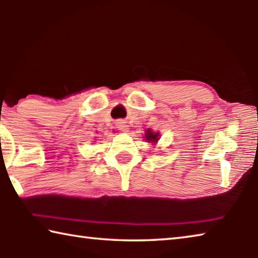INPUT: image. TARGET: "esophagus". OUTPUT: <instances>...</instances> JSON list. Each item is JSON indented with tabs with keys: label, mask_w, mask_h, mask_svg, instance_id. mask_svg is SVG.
<instances>
[{
	"label": "esophagus",
	"mask_w": 258,
	"mask_h": 258,
	"mask_svg": "<svg viewBox=\"0 0 258 258\" xmlns=\"http://www.w3.org/2000/svg\"><path fill=\"white\" fill-rule=\"evenodd\" d=\"M117 127H118L120 131H123V132H127V131H128V125L125 120L117 121Z\"/></svg>",
	"instance_id": "esophagus-1"
}]
</instances>
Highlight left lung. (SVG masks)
Returning a JSON list of instances; mask_svg holds the SVG:
<instances>
[{
    "mask_svg": "<svg viewBox=\"0 0 258 258\" xmlns=\"http://www.w3.org/2000/svg\"><path fill=\"white\" fill-rule=\"evenodd\" d=\"M160 134L159 132H154V131H151V128H148L146 131V134H145V140H147V142H150L152 145H156L157 142H158Z\"/></svg>",
    "mask_w": 258,
    "mask_h": 258,
    "instance_id": "8db88e82",
    "label": "left lung"
}]
</instances>
